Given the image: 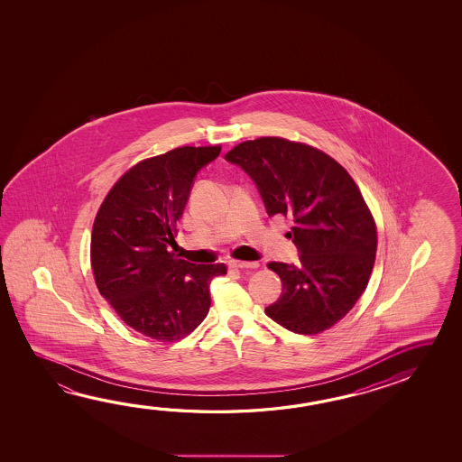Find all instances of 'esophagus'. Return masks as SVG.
<instances>
[{
    "label": "esophagus",
    "instance_id": "34e87169",
    "mask_svg": "<svg viewBox=\"0 0 462 462\" xmlns=\"http://www.w3.org/2000/svg\"><path fill=\"white\" fill-rule=\"evenodd\" d=\"M228 266L234 269H256L259 266L258 261H240V259H232L228 261Z\"/></svg>",
    "mask_w": 462,
    "mask_h": 462
}]
</instances>
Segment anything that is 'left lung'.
<instances>
[{
	"mask_svg": "<svg viewBox=\"0 0 462 462\" xmlns=\"http://www.w3.org/2000/svg\"><path fill=\"white\" fill-rule=\"evenodd\" d=\"M258 188L267 216H289L299 263L271 261L282 293L266 315L297 334L337 323L366 289L376 227L344 167L315 147L282 138L245 141L226 154Z\"/></svg>",
	"mask_w": 462,
	"mask_h": 462,
	"instance_id": "obj_1",
	"label": "left lung"
}]
</instances>
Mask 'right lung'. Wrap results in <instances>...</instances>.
<instances>
[{"mask_svg": "<svg viewBox=\"0 0 462 462\" xmlns=\"http://www.w3.org/2000/svg\"><path fill=\"white\" fill-rule=\"evenodd\" d=\"M220 146L179 147L126 171L92 227L90 263L98 291L134 331L171 342L187 337L211 307L209 285L224 263L193 264L169 251L196 175Z\"/></svg>", "mask_w": 462, "mask_h": 462, "instance_id": "right-lung-1", "label": "right lung"}]
</instances>
